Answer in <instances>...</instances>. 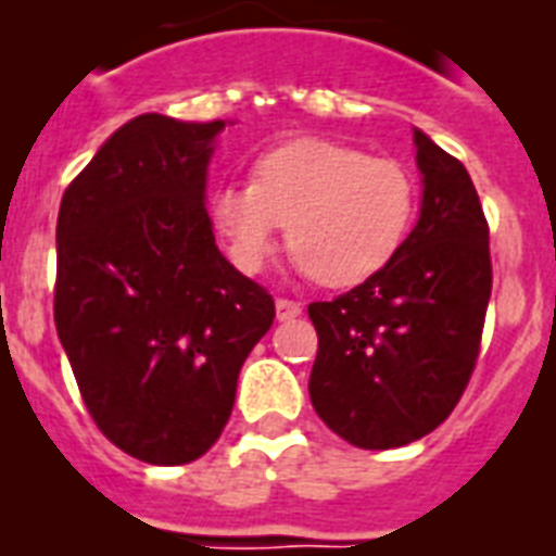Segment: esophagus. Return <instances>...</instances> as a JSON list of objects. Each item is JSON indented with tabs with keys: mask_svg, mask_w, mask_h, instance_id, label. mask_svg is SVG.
<instances>
[{
	"mask_svg": "<svg viewBox=\"0 0 556 556\" xmlns=\"http://www.w3.org/2000/svg\"><path fill=\"white\" fill-rule=\"evenodd\" d=\"M275 316H278V321H290V318L301 316V304L290 299H278L275 301Z\"/></svg>",
	"mask_w": 556,
	"mask_h": 556,
	"instance_id": "1",
	"label": "esophagus"
}]
</instances>
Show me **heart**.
<instances>
[{
	"mask_svg": "<svg viewBox=\"0 0 556 556\" xmlns=\"http://www.w3.org/2000/svg\"><path fill=\"white\" fill-rule=\"evenodd\" d=\"M208 208L243 275L264 273L287 226L292 269L345 290L386 269L406 243L417 182L397 159L309 136L264 150L252 185H219Z\"/></svg>",
	"mask_w": 556,
	"mask_h": 556,
	"instance_id": "1",
	"label": "heart"
}]
</instances>
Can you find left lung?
<instances>
[{
    "mask_svg": "<svg viewBox=\"0 0 556 556\" xmlns=\"http://www.w3.org/2000/svg\"><path fill=\"white\" fill-rule=\"evenodd\" d=\"M420 217L386 269L307 313L316 415L359 450H394L441 426L479 359L493 269L467 167L415 130Z\"/></svg>",
    "mask_w": 556,
    "mask_h": 556,
    "instance_id": "8db88e82",
    "label": "left lung"
}]
</instances>
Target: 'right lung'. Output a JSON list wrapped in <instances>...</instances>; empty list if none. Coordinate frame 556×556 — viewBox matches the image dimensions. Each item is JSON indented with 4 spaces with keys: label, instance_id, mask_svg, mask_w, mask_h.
Returning a JSON list of instances; mask_svg holds the SVG:
<instances>
[{
    "label": "right lung",
    "instance_id": "1",
    "mask_svg": "<svg viewBox=\"0 0 556 556\" xmlns=\"http://www.w3.org/2000/svg\"><path fill=\"white\" fill-rule=\"evenodd\" d=\"M226 124L139 115L60 202V345L98 429L162 467L214 446L275 318L273 295L223 257L205 211Z\"/></svg>",
    "mask_w": 556,
    "mask_h": 556
}]
</instances>
